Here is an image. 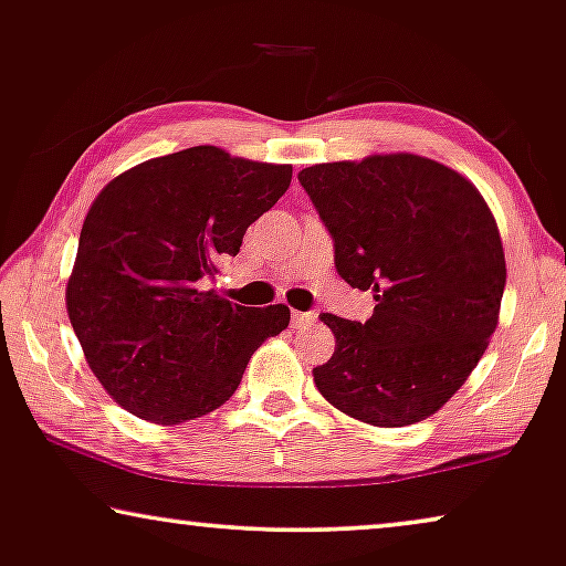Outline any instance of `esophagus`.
<instances>
[{
  "label": "esophagus",
  "mask_w": 566,
  "mask_h": 566,
  "mask_svg": "<svg viewBox=\"0 0 566 566\" xmlns=\"http://www.w3.org/2000/svg\"><path fill=\"white\" fill-rule=\"evenodd\" d=\"M317 319V312H292V325L297 327V331H305V327L315 325Z\"/></svg>",
  "instance_id": "34e87169"
}]
</instances>
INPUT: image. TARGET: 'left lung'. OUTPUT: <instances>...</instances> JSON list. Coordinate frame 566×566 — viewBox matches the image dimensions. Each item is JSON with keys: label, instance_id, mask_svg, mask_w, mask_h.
Wrapping results in <instances>:
<instances>
[{"label": "left lung", "instance_id": "1", "mask_svg": "<svg viewBox=\"0 0 566 566\" xmlns=\"http://www.w3.org/2000/svg\"><path fill=\"white\" fill-rule=\"evenodd\" d=\"M297 180L333 235L335 269L374 292L366 323L323 312L335 353L317 391L353 419L407 427L465 384L499 325L505 259L475 185L434 159L374 155Z\"/></svg>", "mask_w": 566, "mask_h": 566}]
</instances>
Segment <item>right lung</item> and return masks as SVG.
Returning a JSON list of instances; mask_svg holds the SVG:
<instances>
[{
  "instance_id": "1",
  "label": "right lung",
  "mask_w": 566,
  "mask_h": 566,
  "mask_svg": "<svg viewBox=\"0 0 566 566\" xmlns=\"http://www.w3.org/2000/svg\"><path fill=\"white\" fill-rule=\"evenodd\" d=\"M290 182V165L190 147L98 192L65 305L91 370L129 415L180 424L218 409L259 345L290 325L284 305L243 307L200 290Z\"/></svg>"
}]
</instances>
